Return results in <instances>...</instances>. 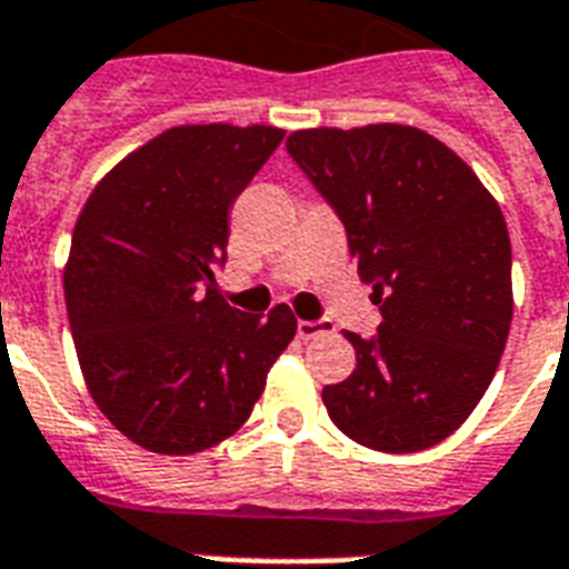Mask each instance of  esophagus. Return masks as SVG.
<instances>
[{"mask_svg": "<svg viewBox=\"0 0 569 569\" xmlns=\"http://www.w3.org/2000/svg\"><path fill=\"white\" fill-rule=\"evenodd\" d=\"M327 330H330V323H327V320H300V323H297V336H300L302 341L315 339V336H320V332H327Z\"/></svg>", "mask_w": 569, "mask_h": 569, "instance_id": "esophagus-1", "label": "esophagus"}]
</instances>
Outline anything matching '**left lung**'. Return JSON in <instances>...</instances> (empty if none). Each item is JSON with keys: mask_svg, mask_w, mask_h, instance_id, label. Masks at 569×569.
Masks as SVG:
<instances>
[{"mask_svg": "<svg viewBox=\"0 0 569 569\" xmlns=\"http://www.w3.org/2000/svg\"><path fill=\"white\" fill-rule=\"evenodd\" d=\"M288 152L345 221L383 315L375 339L345 332L357 369L323 387L330 420L369 450L441 443L489 390L510 332L498 200L447 143L399 122L302 128Z\"/></svg>", "mask_w": 569, "mask_h": 569, "instance_id": "1", "label": "left lung"}]
</instances>
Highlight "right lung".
<instances>
[{
	"label": "right lung",
	"instance_id": "1",
	"mask_svg": "<svg viewBox=\"0 0 569 569\" xmlns=\"http://www.w3.org/2000/svg\"><path fill=\"white\" fill-rule=\"evenodd\" d=\"M281 138L173 126L107 170L77 216L62 276L77 360L101 413L143 450L194 456L230 438L297 336L284 302L251 318L212 276L230 203Z\"/></svg>",
	"mask_w": 569,
	"mask_h": 569
}]
</instances>
